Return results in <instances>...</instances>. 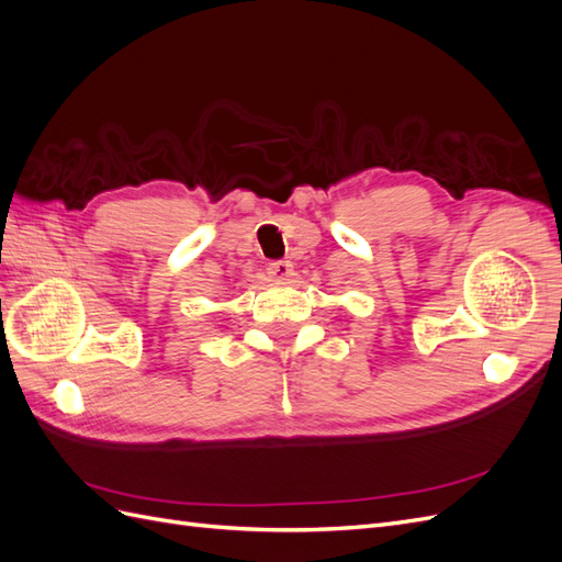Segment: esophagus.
<instances>
[{"mask_svg":"<svg viewBox=\"0 0 562 562\" xmlns=\"http://www.w3.org/2000/svg\"><path fill=\"white\" fill-rule=\"evenodd\" d=\"M267 277L271 281H288L293 277V265L288 260H277L267 267Z\"/></svg>","mask_w":562,"mask_h":562,"instance_id":"1","label":"esophagus"}]
</instances>
